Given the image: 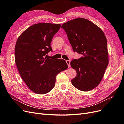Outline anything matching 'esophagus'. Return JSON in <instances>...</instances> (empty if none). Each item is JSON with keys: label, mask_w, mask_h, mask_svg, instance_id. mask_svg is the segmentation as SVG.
I'll use <instances>...</instances> for the list:
<instances>
[{"label": "esophagus", "mask_w": 124, "mask_h": 124, "mask_svg": "<svg viewBox=\"0 0 124 124\" xmlns=\"http://www.w3.org/2000/svg\"><path fill=\"white\" fill-rule=\"evenodd\" d=\"M67 64H68V67H70V61L69 60H66V61Z\"/></svg>", "instance_id": "1"}]
</instances>
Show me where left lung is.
<instances>
[{
	"label": "left lung",
	"instance_id": "8db88e82",
	"mask_svg": "<svg viewBox=\"0 0 124 124\" xmlns=\"http://www.w3.org/2000/svg\"><path fill=\"white\" fill-rule=\"evenodd\" d=\"M73 51L81 54L70 65L77 75L71 80L73 85L88 92L101 82L108 64L107 40L102 30L85 18L78 17L62 24Z\"/></svg>",
	"mask_w": 124,
	"mask_h": 124
}]
</instances>
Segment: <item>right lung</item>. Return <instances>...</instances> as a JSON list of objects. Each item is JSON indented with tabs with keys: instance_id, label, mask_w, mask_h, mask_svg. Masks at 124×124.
<instances>
[{
	"instance_id": "add662e5",
	"label": "right lung",
	"mask_w": 124,
	"mask_h": 124,
	"mask_svg": "<svg viewBox=\"0 0 124 124\" xmlns=\"http://www.w3.org/2000/svg\"><path fill=\"white\" fill-rule=\"evenodd\" d=\"M60 27L58 23L34 24L23 31L16 42L15 57L18 71L26 85L36 93L50 92L55 85L56 75L68 68L65 60L46 56L52 51V40Z\"/></svg>"
}]
</instances>
